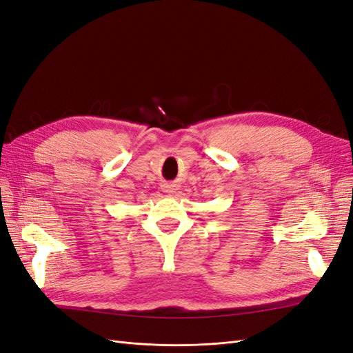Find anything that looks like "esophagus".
Returning <instances> with one entry per match:
<instances>
[{
    "instance_id": "1",
    "label": "esophagus",
    "mask_w": 353,
    "mask_h": 353,
    "mask_svg": "<svg viewBox=\"0 0 353 353\" xmlns=\"http://www.w3.org/2000/svg\"><path fill=\"white\" fill-rule=\"evenodd\" d=\"M162 190L166 194H175L178 190V184H175V182H165V184H162Z\"/></svg>"
}]
</instances>
